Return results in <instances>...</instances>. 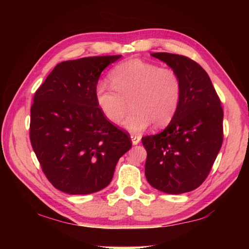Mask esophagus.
Masks as SVG:
<instances>
[{
	"label": "esophagus",
	"mask_w": 249,
	"mask_h": 249,
	"mask_svg": "<svg viewBox=\"0 0 249 249\" xmlns=\"http://www.w3.org/2000/svg\"><path fill=\"white\" fill-rule=\"evenodd\" d=\"M130 140H132L133 145H137L138 142H141V136H137V135H132V136H130Z\"/></svg>",
	"instance_id": "obj_1"
}]
</instances>
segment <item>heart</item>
<instances>
[{"mask_svg":"<svg viewBox=\"0 0 249 249\" xmlns=\"http://www.w3.org/2000/svg\"><path fill=\"white\" fill-rule=\"evenodd\" d=\"M112 86L100 81L94 88V98L105 119L120 122L125 129L140 133L150 124L165 127L174 119L181 99V80L175 70L142 60L129 59L109 72Z\"/></svg>","mask_w":249,"mask_h":249,"instance_id":"obj_1","label":"heart"}]
</instances>
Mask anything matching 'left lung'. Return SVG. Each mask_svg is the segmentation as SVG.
I'll list each match as a JSON object with an SVG mask.
<instances>
[{
	"label": "left lung",
	"mask_w": 249,
	"mask_h": 249,
	"mask_svg": "<svg viewBox=\"0 0 249 249\" xmlns=\"http://www.w3.org/2000/svg\"><path fill=\"white\" fill-rule=\"evenodd\" d=\"M150 54L178 73L182 90L167 127L142 138L145 175L157 190L181 195L201 185L215 161L223 142V108L209 74L196 61L169 53Z\"/></svg>",
	"instance_id": "left-lung-1"
}]
</instances>
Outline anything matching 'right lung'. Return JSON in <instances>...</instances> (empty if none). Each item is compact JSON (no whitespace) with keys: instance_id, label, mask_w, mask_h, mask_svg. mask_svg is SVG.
<instances>
[{"instance_id":"add662e5","label":"right lung","mask_w":249,"mask_h":249,"mask_svg":"<svg viewBox=\"0 0 249 249\" xmlns=\"http://www.w3.org/2000/svg\"><path fill=\"white\" fill-rule=\"evenodd\" d=\"M121 57L61 62L36 91L29 137L41 169L58 190L69 195L102 190L132 147L127 133L105 119L94 98L102 71Z\"/></svg>"}]
</instances>
